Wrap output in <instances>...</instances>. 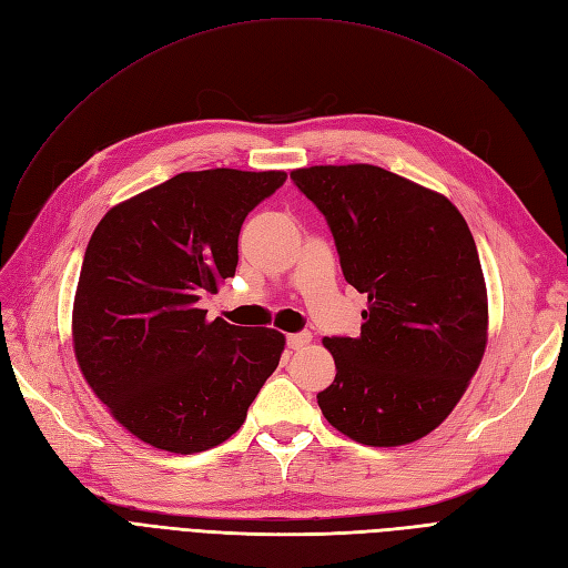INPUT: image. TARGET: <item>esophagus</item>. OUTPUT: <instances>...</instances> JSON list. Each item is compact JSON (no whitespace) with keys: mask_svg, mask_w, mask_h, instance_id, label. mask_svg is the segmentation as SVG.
<instances>
[{"mask_svg":"<svg viewBox=\"0 0 568 568\" xmlns=\"http://www.w3.org/2000/svg\"><path fill=\"white\" fill-rule=\"evenodd\" d=\"M311 341H313V334H311V332H298V334H288V336H286L288 348H294V351L305 348Z\"/></svg>","mask_w":568,"mask_h":568,"instance_id":"34e87169","label":"esophagus"}]
</instances>
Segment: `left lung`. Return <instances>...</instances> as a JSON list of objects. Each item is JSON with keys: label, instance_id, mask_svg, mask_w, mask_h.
<instances>
[{"label": "left lung", "instance_id": "1", "mask_svg": "<svg viewBox=\"0 0 568 568\" xmlns=\"http://www.w3.org/2000/svg\"><path fill=\"white\" fill-rule=\"evenodd\" d=\"M329 222L343 277L367 294L359 336H326L336 379L317 405L336 432L395 448L445 422L488 343V291L467 220L379 165L291 173Z\"/></svg>", "mask_w": 568, "mask_h": 568}]
</instances>
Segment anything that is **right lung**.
I'll return each mask as SVG.
<instances>
[{"instance_id": "add662e5", "label": "right lung", "mask_w": 568, "mask_h": 568, "mask_svg": "<svg viewBox=\"0 0 568 568\" xmlns=\"http://www.w3.org/2000/svg\"><path fill=\"white\" fill-rule=\"evenodd\" d=\"M282 170L180 173L101 217L73 301L78 367L111 417L159 450L225 443L277 369L284 334L209 320L203 294L234 277L239 232Z\"/></svg>"}]
</instances>
